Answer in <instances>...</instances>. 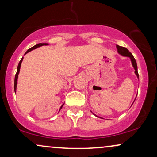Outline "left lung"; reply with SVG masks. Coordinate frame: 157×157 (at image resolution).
Segmentation results:
<instances>
[{
  "mask_svg": "<svg viewBox=\"0 0 157 157\" xmlns=\"http://www.w3.org/2000/svg\"><path fill=\"white\" fill-rule=\"evenodd\" d=\"M117 48L118 53H119L120 55L123 56H126V57H128V58H129L130 60H131V61H132V64L133 67H134V70H135V71H134L135 74L136 75V76H137V78H138V79H139V78L138 71H137V64H136V60H135L134 57L133 56V55L132 54V53H130L129 51H128V49L126 48H124V47L120 46H119V45H117ZM135 99H136V98H135ZM135 99H134V101H135ZM134 102H133V104H134ZM93 113L94 115H95L96 117H97V116H96V114H94V113ZM99 118H100V117H99Z\"/></svg>",
  "mask_w": 157,
  "mask_h": 157,
  "instance_id": "8db88e82",
  "label": "left lung"
}]
</instances>
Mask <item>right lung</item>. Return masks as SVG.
Listing matches in <instances>:
<instances>
[{
	"label": "right lung",
	"instance_id": "add662e5",
	"mask_svg": "<svg viewBox=\"0 0 157 157\" xmlns=\"http://www.w3.org/2000/svg\"><path fill=\"white\" fill-rule=\"evenodd\" d=\"M47 45H48V44H44H44H36V45H35V46H34L32 47V48H29V50H28V51H26V52L25 53V54H26V53L30 52V51H31L32 50H33V49H36V48H38V47H40V46H47ZM23 57L22 58V59H21L20 62H19V63H18V68H17L16 74V76H15V80H14V91H15V93H16V87H17V83H18V74H19V72H20L21 65V63H22V61H23ZM63 104L62 105V106H61V108H60L59 111L61 110V109H62V107H63Z\"/></svg>",
	"mask_w": 157,
	"mask_h": 157
}]
</instances>
